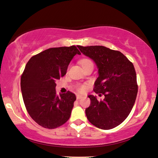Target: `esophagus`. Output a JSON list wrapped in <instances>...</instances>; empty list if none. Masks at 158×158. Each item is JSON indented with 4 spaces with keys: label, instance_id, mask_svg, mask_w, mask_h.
Wrapping results in <instances>:
<instances>
[{
    "label": "esophagus",
    "instance_id": "1",
    "mask_svg": "<svg viewBox=\"0 0 158 158\" xmlns=\"http://www.w3.org/2000/svg\"><path fill=\"white\" fill-rule=\"evenodd\" d=\"M82 97H83V96H82V95H80V94H77V99H80L81 98H82Z\"/></svg>",
    "mask_w": 158,
    "mask_h": 158
}]
</instances>
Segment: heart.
<instances>
[{"label":"heart","instance_id":"obj_1","mask_svg":"<svg viewBox=\"0 0 158 158\" xmlns=\"http://www.w3.org/2000/svg\"><path fill=\"white\" fill-rule=\"evenodd\" d=\"M79 63L81 65L82 67H83L84 66H85V65H86V64H88L92 63V62L89 59H81V61H79ZM77 89H78V90L79 91V92H83V91L84 90V89H85V86H79L78 87H77Z\"/></svg>","mask_w":158,"mask_h":158}]
</instances>
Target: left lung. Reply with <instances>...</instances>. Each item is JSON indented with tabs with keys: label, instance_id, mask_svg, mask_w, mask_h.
Returning a JSON list of instances; mask_svg holds the SVG:
<instances>
[{
	"label": "left lung",
	"instance_id": "left-lung-1",
	"mask_svg": "<svg viewBox=\"0 0 158 158\" xmlns=\"http://www.w3.org/2000/svg\"><path fill=\"white\" fill-rule=\"evenodd\" d=\"M82 54L94 61L98 78L94 91L104 95L102 101L89 95L91 104L85 110L88 120L102 130L118 126L132 110L137 94L134 66L123 54L102 46H77Z\"/></svg>",
	"mask_w": 158,
	"mask_h": 158
}]
</instances>
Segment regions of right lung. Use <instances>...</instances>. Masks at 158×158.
Listing matches in <instances>:
<instances>
[{
  "mask_svg": "<svg viewBox=\"0 0 158 158\" xmlns=\"http://www.w3.org/2000/svg\"><path fill=\"white\" fill-rule=\"evenodd\" d=\"M76 54L81 53L75 46L51 48L26 64L21 78L22 96L28 113L43 127L56 128L69 119L76 96L69 91L57 95L55 88Z\"/></svg>",
  "mask_w": 158,
  "mask_h": 158,
  "instance_id": "obj_1",
  "label": "right lung"
}]
</instances>
